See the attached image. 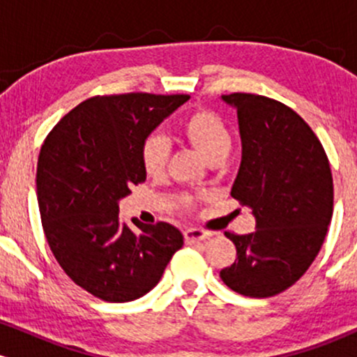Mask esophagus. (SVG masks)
<instances>
[{"label":"esophagus","instance_id":"obj_1","mask_svg":"<svg viewBox=\"0 0 357 357\" xmlns=\"http://www.w3.org/2000/svg\"><path fill=\"white\" fill-rule=\"evenodd\" d=\"M210 236H211L210 231L199 230V228H188V230L184 231V240H186V243H195V241H203V240L210 238Z\"/></svg>","mask_w":357,"mask_h":357}]
</instances>
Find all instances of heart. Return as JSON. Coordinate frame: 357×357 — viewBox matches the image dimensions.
<instances>
[{
	"label": "heart",
	"instance_id": "obj_1",
	"mask_svg": "<svg viewBox=\"0 0 357 357\" xmlns=\"http://www.w3.org/2000/svg\"><path fill=\"white\" fill-rule=\"evenodd\" d=\"M181 136L206 159L208 165L225 161L231 151V134L221 117L210 110H198L181 124ZM169 144L159 134H151L141 144V165L149 176H158L165 169ZM186 206V202H184Z\"/></svg>",
	"mask_w": 357,
	"mask_h": 357
}]
</instances>
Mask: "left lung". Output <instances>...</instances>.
<instances>
[{
    "label": "left lung",
    "instance_id": "obj_1",
    "mask_svg": "<svg viewBox=\"0 0 357 357\" xmlns=\"http://www.w3.org/2000/svg\"><path fill=\"white\" fill-rule=\"evenodd\" d=\"M236 109L241 162L231 196L252 210L257 230L227 231L236 260L220 272L231 290L264 298L307 272L333 218L329 159L314 130L282 102L255 93L221 96Z\"/></svg>",
    "mask_w": 357,
    "mask_h": 357
}]
</instances>
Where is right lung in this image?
Returning <instances> with one entry per match:
<instances>
[{"label":"right lung","instance_id":"1","mask_svg":"<svg viewBox=\"0 0 357 357\" xmlns=\"http://www.w3.org/2000/svg\"><path fill=\"white\" fill-rule=\"evenodd\" d=\"M190 96H97L70 110L45 139L36 166L42 227L63 272L105 302H129L158 285L183 247L159 221L139 231L119 220V202L146 181L142 141Z\"/></svg>","mask_w":357,"mask_h":357}]
</instances>
